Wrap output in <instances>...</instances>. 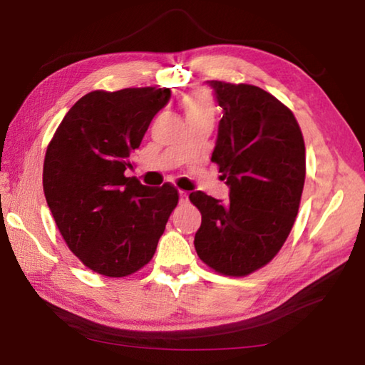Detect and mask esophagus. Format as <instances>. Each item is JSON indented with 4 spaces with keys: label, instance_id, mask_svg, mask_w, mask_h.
Returning a JSON list of instances; mask_svg holds the SVG:
<instances>
[{
    "label": "esophagus",
    "instance_id": "obj_1",
    "mask_svg": "<svg viewBox=\"0 0 365 365\" xmlns=\"http://www.w3.org/2000/svg\"><path fill=\"white\" fill-rule=\"evenodd\" d=\"M178 196H180V202H185L188 200V195H187V191H178Z\"/></svg>",
    "mask_w": 365,
    "mask_h": 365
}]
</instances>
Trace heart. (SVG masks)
<instances>
[{
	"mask_svg": "<svg viewBox=\"0 0 365 365\" xmlns=\"http://www.w3.org/2000/svg\"><path fill=\"white\" fill-rule=\"evenodd\" d=\"M183 108L187 119H200V117H209L214 119L215 108L211 96L206 90L196 88L191 90L190 93L183 98Z\"/></svg>",
	"mask_w": 365,
	"mask_h": 365,
	"instance_id": "heart-1",
	"label": "heart"
}]
</instances>
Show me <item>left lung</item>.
<instances>
[{"mask_svg":"<svg viewBox=\"0 0 365 365\" xmlns=\"http://www.w3.org/2000/svg\"><path fill=\"white\" fill-rule=\"evenodd\" d=\"M209 83L224 109L211 160L230 200L190 193L201 212L195 248L212 270L246 277L269 264L292 232L306 178L304 138L292 109L265 90Z\"/></svg>","mask_w":365,"mask_h":365,"instance_id":"8db88e82","label":"left lung"}]
</instances>
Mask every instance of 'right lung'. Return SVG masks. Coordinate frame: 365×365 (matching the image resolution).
Returning <instances> with one entry per match:
<instances>
[{
  "label": "right lung",
  "instance_id": "obj_1",
  "mask_svg": "<svg viewBox=\"0 0 365 365\" xmlns=\"http://www.w3.org/2000/svg\"><path fill=\"white\" fill-rule=\"evenodd\" d=\"M169 88L95 90L73 104L46 148L43 191L66 245L90 270L127 277L151 261L178 202L125 177Z\"/></svg>",
  "mask_w": 365,
  "mask_h": 365
}]
</instances>
